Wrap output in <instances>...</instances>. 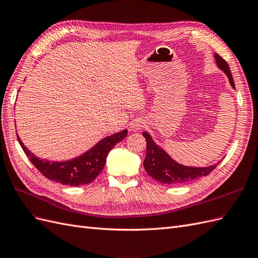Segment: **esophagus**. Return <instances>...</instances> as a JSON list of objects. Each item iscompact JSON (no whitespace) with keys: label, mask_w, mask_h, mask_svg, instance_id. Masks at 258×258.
<instances>
[{"label":"esophagus","mask_w":258,"mask_h":258,"mask_svg":"<svg viewBox=\"0 0 258 258\" xmlns=\"http://www.w3.org/2000/svg\"><path fill=\"white\" fill-rule=\"evenodd\" d=\"M144 125H145L144 120H142V119H136V120H134L133 122H132V124H131V130L133 131V132L139 131L142 127H144Z\"/></svg>","instance_id":"obj_1"}]
</instances>
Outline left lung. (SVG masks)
<instances>
[{"instance_id":"left-lung-1","label":"left lung","mask_w":258,"mask_h":258,"mask_svg":"<svg viewBox=\"0 0 258 258\" xmlns=\"http://www.w3.org/2000/svg\"><path fill=\"white\" fill-rule=\"evenodd\" d=\"M214 56L217 67L225 73L231 86L234 88V82L229 66L218 54H214ZM143 136L146 138L147 142V153L144 160L145 170L153 179L162 183L182 185V183L209 175L220 163V161H218L216 164L205 167L181 165L173 160L160 146L154 143L149 133L144 132Z\"/></svg>"}]
</instances>
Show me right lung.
<instances>
[{"label":"right lung","instance_id":"add662e5","mask_svg":"<svg viewBox=\"0 0 258 258\" xmlns=\"http://www.w3.org/2000/svg\"><path fill=\"white\" fill-rule=\"evenodd\" d=\"M127 136V130L110 135L101 139L93 148L87 150L81 156L62 162L43 160L35 157L30 150L21 142L17 135V139L25 151L26 156L30 159L31 163L45 176L46 178L69 186H80L92 182L97 177L105 167L108 153L113 147L122 142Z\"/></svg>","mask_w":258,"mask_h":258}]
</instances>
